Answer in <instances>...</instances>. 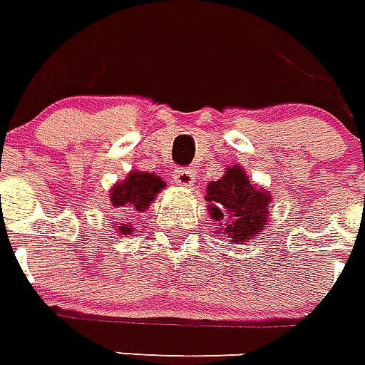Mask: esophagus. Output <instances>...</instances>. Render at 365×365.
<instances>
[{"label":"esophagus","instance_id":"esophagus-1","mask_svg":"<svg viewBox=\"0 0 365 365\" xmlns=\"http://www.w3.org/2000/svg\"><path fill=\"white\" fill-rule=\"evenodd\" d=\"M173 182L175 185L182 186V188H192L194 182H196V171L188 168H179L173 171Z\"/></svg>","mask_w":365,"mask_h":365}]
</instances>
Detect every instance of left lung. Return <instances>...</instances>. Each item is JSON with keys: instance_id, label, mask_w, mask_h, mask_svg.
<instances>
[{"instance_id": "obj_1", "label": "left lung", "mask_w": 365, "mask_h": 365, "mask_svg": "<svg viewBox=\"0 0 365 365\" xmlns=\"http://www.w3.org/2000/svg\"><path fill=\"white\" fill-rule=\"evenodd\" d=\"M205 200L207 212L220 226L217 233L232 243H252L258 233L269 228L273 197L264 186H256L241 165H228L220 179L211 180Z\"/></svg>"}]
</instances>
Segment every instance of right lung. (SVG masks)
I'll list each match as a JSON object with an SVG mask.
<instances>
[{
  "mask_svg": "<svg viewBox=\"0 0 365 365\" xmlns=\"http://www.w3.org/2000/svg\"><path fill=\"white\" fill-rule=\"evenodd\" d=\"M162 188H165V180H162V177L139 169H132L126 179L110 186V207L120 212V222L110 224L116 235L124 237L137 232L132 220H135L139 212L147 211Z\"/></svg>",
  "mask_w": 365,
  "mask_h": 365,
  "instance_id": "obj_1",
  "label": "right lung"
}]
</instances>
